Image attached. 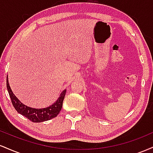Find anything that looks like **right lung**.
Returning a JSON list of instances; mask_svg holds the SVG:
<instances>
[{"label":"right lung","instance_id":"obj_1","mask_svg":"<svg viewBox=\"0 0 153 153\" xmlns=\"http://www.w3.org/2000/svg\"><path fill=\"white\" fill-rule=\"evenodd\" d=\"M6 85L8 89V94H9L10 100H11L12 104L15 109L19 114L24 116L28 119L33 122H42L45 121H48L57 117L62 109L63 100L66 94V90L63 91L58 100L56 101L52 106L44 108H33L28 107L24 105L22 102L19 101L18 99L13 94L11 89H10L9 83L8 80V75H7Z\"/></svg>","mask_w":153,"mask_h":153}]
</instances>
